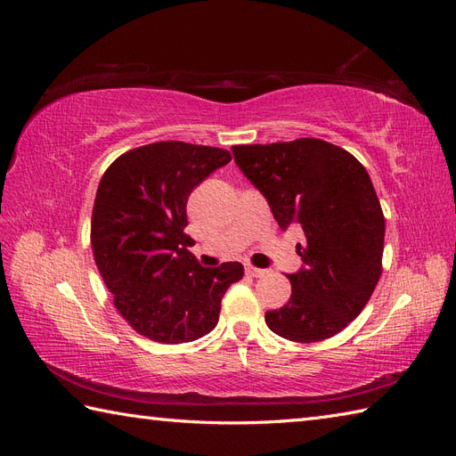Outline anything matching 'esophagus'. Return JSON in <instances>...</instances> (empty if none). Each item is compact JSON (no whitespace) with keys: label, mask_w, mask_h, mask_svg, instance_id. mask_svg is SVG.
Segmentation results:
<instances>
[{"label":"esophagus","mask_w":456,"mask_h":456,"mask_svg":"<svg viewBox=\"0 0 456 456\" xmlns=\"http://www.w3.org/2000/svg\"><path fill=\"white\" fill-rule=\"evenodd\" d=\"M245 272L251 275V278H260V275H265L266 273V270H262V268H255V266H247L245 268Z\"/></svg>","instance_id":"obj_1"}]
</instances>
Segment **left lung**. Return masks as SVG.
Returning <instances> with one entry per match:
<instances>
[{"mask_svg": "<svg viewBox=\"0 0 456 456\" xmlns=\"http://www.w3.org/2000/svg\"><path fill=\"white\" fill-rule=\"evenodd\" d=\"M232 154L280 228L305 236L302 266L287 273L291 298L266 312V325L295 342L335 337L362 314L382 272L384 215L369 173L320 139L232 146Z\"/></svg>", "mask_w": 456, "mask_h": 456, "instance_id": "obj_1", "label": "left lung"}]
</instances>
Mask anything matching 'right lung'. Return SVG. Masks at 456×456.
Masks as SVG:
<instances>
[{
    "mask_svg": "<svg viewBox=\"0 0 456 456\" xmlns=\"http://www.w3.org/2000/svg\"><path fill=\"white\" fill-rule=\"evenodd\" d=\"M230 159L223 148L167 141L126 151L102 175L93 255L114 306L139 335L181 344L211 333L220 300L243 278L240 262L201 266L184 232L190 194Z\"/></svg>",
    "mask_w": 456,
    "mask_h": 456,
    "instance_id": "obj_1",
    "label": "right lung"
}]
</instances>
